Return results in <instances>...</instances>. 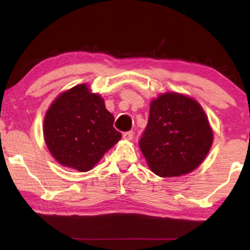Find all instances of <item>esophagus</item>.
<instances>
[{"label":"esophagus","instance_id":"obj_1","mask_svg":"<svg viewBox=\"0 0 250 250\" xmlns=\"http://www.w3.org/2000/svg\"><path fill=\"white\" fill-rule=\"evenodd\" d=\"M132 138H133V131H128V132L124 133L125 140L130 141V140H132Z\"/></svg>","mask_w":250,"mask_h":250}]
</instances>
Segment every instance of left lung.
I'll list each match as a JSON object with an SVG mask.
<instances>
[{"label":"left lung","instance_id":"1","mask_svg":"<svg viewBox=\"0 0 250 250\" xmlns=\"http://www.w3.org/2000/svg\"><path fill=\"white\" fill-rule=\"evenodd\" d=\"M213 130L201 104L179 92H164L150 104L139 146L147 166L161 177L192 172L213 145Z\"/></svg>","mask_w":250,"mask_h":250}]
</instances>
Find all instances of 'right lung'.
Segmentation results:
<instances>
[{
    "instance_id": "add662e5",
    "label": "right lung",
    "mask_w": 250,
    "mask_h": 250,
    "mask_svg": "<svg viewBox=\"0 0 250 250\" xmlns=\"http://www.w3.org/2000/svg\"><path fill=\"white\" fill-rule=\"evenodd\" d=\"M113 121L103 97L80 83L49 105L44 118L45 143L62 167L87 172L121 139Z\"/></svg>"
}]
</instances>
